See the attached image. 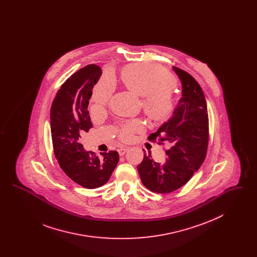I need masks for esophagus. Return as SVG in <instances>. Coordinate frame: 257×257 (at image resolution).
Returning <instances> with one entry per match:
<instances>
[{"label":"esophagus","mask_w":257,"mask_h":257,"mask_svg":"<svg viewBox=\"0 0 257 257\" xmlns=\"http://www.w3.org/2000/svg\"><path fill=\"white\" fill-rule=\"evenodd\" d=\"M127 150H128V147H121V148H119L117 151H118V154H119L120 156H123V155L127 152Z\"/></svg>","instance_id":"obj_1"}]
</instances>
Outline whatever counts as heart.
<instances>
[{
	"instance_id": "1",
	"label": "heart",
	"mask_w": 257,
	"mask_h": 257,
	"mask_svg": "<svg viewBox=\"0 0 257 257\" xmlns=\"http://www.w3.org/2000/svg\"><path fill=\"white\" fill-rule=\"evenodd\" d=\"M122 81L136 94L143 97L142 105L147 116L155 121L170 117L173 110L171 89L174 80L162 67L152 63H135L123 70ZM112 92L110 81H101L93 93L94 108L101 109L107 105ZM144 123L140 119L126 123L119 130L123 141H131L134 133L144 130Z\"/></svg>"
}]
</instances>
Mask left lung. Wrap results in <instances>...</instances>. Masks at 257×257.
Segmentation results:
<instances>
[{
    "label": "left lung",
    "mask_w": 257,
    "mask_h": 257,
    "mask_svg": "<svg viewBox=\"0 0 257 257\" xmlns=\"http://www.w3.org/2000/svg\"><path fill=\"white\" fill-rule=\"evenodd\" d=\"M172 69L181 82L182 96L171 118L148 138H159V144L168 143L167 159L157 163L145 152L143 162L137 167L143 184L159 194L171 193L187 183L207 152L209 125L204 93L194 77L175 66Z\"/></svg>",
    "instance_id": "obj_1"
}]
</instances>
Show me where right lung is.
Masks as SVG:
<instances>
[{
  "label": "right lung",
  "mask_w": 257,
  "mask_h": 257,
  "mask_svg": "<svg viewBox=\"0 0 257 257\" xmlns=\"http://www.w3.org/2000/svg\"><path fill=\"white\" fill-rule=\"evenodd\" d=\"M101 75V68L95 64L78 70L61 86L50 112L52 142L59 165L74 182L87 189L107 183L119 160L116 151L98 157L81 144V136L92 127L87 106Z\"/></svg>",
  "instance_id": "right-lung-1"
}]
</instances>
